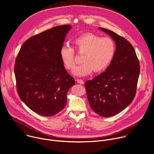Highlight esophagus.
<instances>
[{"instance_id": "obj_1", "label": "esophagus", "mask_w": 154, "mask_h": 154, "mask_svg": "<svg viewBox=\"0 0 154 154\" xmlns=\"http://www.w3.org/2000/svg\"><path fill=\"white\" fill-rule=\"evenodd\" d=\"M77 82L78 83H79V84H82V85H83V84H84V81L83 80H82V79H77Z\"/></svg>"}]
</instances>
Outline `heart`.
I'll use <instances>...</instances> for the list:
<instances>
[{
  "instance_id": "b5f03b06",
  "label": "heart",
  "mask_w": 154,
  "mask_h": 154,
  "mask_svg": "<svg viewBox=\"0 0 154 154\" xmlns=\"http://www.w3.org/2000/svg\"><path fill=\"white\" fill-rule=\"evenodd\" d=\"M74 47L79 54H83V64L76 66L72 71L74 75L84 77L93 71L98 72L106 69L113 59L116 52L115 41L109 37L86 34L73 41ZM60 55L66 69H71L75 66V50L68 45H63Z\"/></svg>"
}]
</instances>
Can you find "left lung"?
<instances>
[{"mask_svg": "<svg viewBox=\"0 0 154 154\" xmlns=\"http://www.w3.org/2000/svg\"><path fill=\"white\" fill-rule=\"evenodd\" d=\"M100 29L115 41V54L105 71L85 82V85L91 109L107 118L118 114L134 100L140 66L135 51L128 40L113 31Z\"/></svg>", "mask_w": 154, "mask_h": 154, "instance_id": "obj_1", "label": "left lung"}]
</instances>
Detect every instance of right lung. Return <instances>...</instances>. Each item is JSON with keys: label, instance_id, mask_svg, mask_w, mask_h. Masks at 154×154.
<instances>
[{"label": "right lung", "instance_id": "right-lung-1", "mask_svg": "<svg viewBox=\"0 0 154 154\" xmlns=\"http://www.w3.org/2000/svg\"><path fill=\"white\" fill-rule=\"evenodd\" d=\"M69 25L54 27L28 39L15 63L17 94L32 111L52 116L67 103V93L75 80L61 59L60 51Z\"/></svg>", "mask_w": 154, "mask_h": 154}]
</instances>
